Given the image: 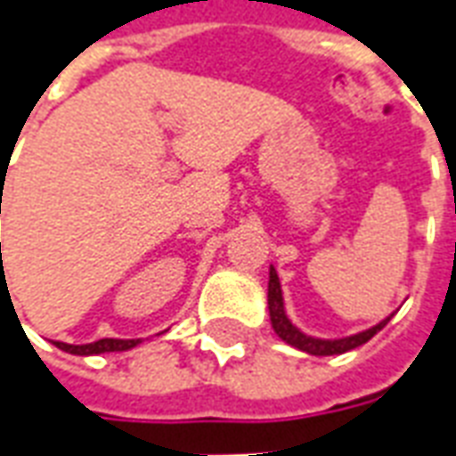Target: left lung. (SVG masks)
<instances>
[{
  "instance_id": "obj_1",
  "label": "left lung",
  "mask_w": 456,
  "mask_h": 456,
  "mask_svg": "<svg viewBox=\"0 0 456 456\" xmlns=\"http://www.w3.org/2000/svg\"><path fill=\"white\" fill-rule=\"evenodd\" d=\"M268 313H271V325L276 330V335L283 339L290 346H296L300 352L315 354V356H332V354H344L349 349H356L371 339L379 330L388 325L391 317H386L383 322H379L371 330L366 332H359V335L344 337V339H315V337L303 335L297 327L290 325V320L286 317V307H283V293H281V281H278L276 268L271 266V273H268Z\"/></svg>"
}]
</instances>
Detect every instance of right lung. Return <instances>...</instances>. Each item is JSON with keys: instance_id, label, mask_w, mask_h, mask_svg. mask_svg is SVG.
Returning a JSON list of instances; mask_svg holds the SVG:
<instances>
[{"instance_id": "right-lung-1", "label": "right lung", "mask_w": 456, "mask_h": 456, "mask_svg": "<svg viewBox=\"0 0 456 456\" xmlns=\"http://www.w3.org/2000/svg\"><path fill=\"white\" fill-rule=\"evenodd\" d=\"M139 342L141 339H97V342H93V344L55 342V346H58V349H63V352H68V354L90 356V354H104V352H126V349L136 346Z\"/></svg>"}]
</instances>
